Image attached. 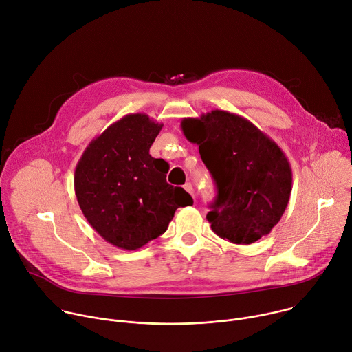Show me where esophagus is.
<instances>
[{
    "mask_svg": "<svg viewBox=\"0 0 352 352\" xmlns=\"http://www.w3.org/2000/svg\"><path fill=\"white\" fill-rule=\"evenodd\" d=\"M184 189H185L186 192H189V193L192 195V197H195V190H193V186H192L190 182H186V184L184 185Z\"/></svg>",
    "mask_w": 352,
    "mask_h": 352,
    "instance_id": "obj_1",
    "label": "esophagus"
}]
</instances>
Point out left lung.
Masks as SVG:
<instances>
[{
	"label": "left lung",
	"instance_id": "obj_1",
	"mask_svg": "<svg viewBox=\"0 0 352 352\" xmlns=\"http://www.w3.org/2000/svg\"><path fill=\"white\" fill-rule=\"evenodd\" d=\"M185 138L199 146L219 197L206 219L212 230L232 243H254L284 214L292 171L280 146L246 118L213 110L184 118Z\"/></svg>",
	"mask_w": 352,
	"mask_h": 352
}]
</instances>
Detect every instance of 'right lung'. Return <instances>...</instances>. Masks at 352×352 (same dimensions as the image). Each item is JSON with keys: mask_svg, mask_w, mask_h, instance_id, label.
<instances>
[{"mask_svg": "<svg viewBox=\"0 0 352 352\" xmlns=\"http://www.w3.org/2000/svg\"><path fill=\"white\" fill-rule=\"evenodd\" d=\"M163 124L128 114L94 138L74 177L79 208L94 231L111 245L136 250L166 232L190 195L167 184L168 164L148 150Z\"/></svg>", "mask_w": 352, "mask_h": 352, "instance_id": "right-lung-1", "label": "right lung"}]
</instances>
